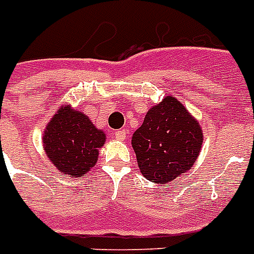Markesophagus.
Returning <instances> with one entry per match:
<instances>
[{"label":"esophagus","mask_w":254,"mask_h":254,"mask_svg":"<svg viewBox=\"0 0 254 254\" xmlns=\"http://www.w3.org/2000/svg\"><path fill=\"white\" fill-rule=\"evenodd\" d=\"M127 130L125 129H120V130H117V132H114V137L117 138V140H120V141H124L125 138H127Z\"/></svg>","instance_id":"34e87169"}]
</instances>
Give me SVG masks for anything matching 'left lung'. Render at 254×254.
Here are the masks:
<instances>
[{
    "label": "left lung",
    "instance_id": "8db88e82",
    "mask_svg": "<svg viewBox=\"0 0 254 254\" xmlns=\"http://www.w3.org/2000/svg\"><path fill=\"white\" fill-rule=\"evenodd\" d=\"M203 142V130L196 118L172 95L145 114L132 136V146L142 176L167 185L191 170Z\"/></svg>",
    "mask_w": 254,
    "mask_h": 254
}]
</instances>
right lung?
I'll list each match as a JSON object with an SVG mask.
<instances>
[{
	"mask_svg": "<svg viewBox=\"0 0 254 254\" xmlns=\"http://www.w3.org/2000/svg\"><path fill=\"white\" fill-rule=\"evenodd\" d=\"M106 133L94 125L82 110L62 105L47 124L43 149L60 174L82 178L98 161Z\"/></svg>",
	"mask_w": 254,
	"mask_h": 254,
	"instance_id": "add662e5",
	"label": "right lung"
}]
</instances>
